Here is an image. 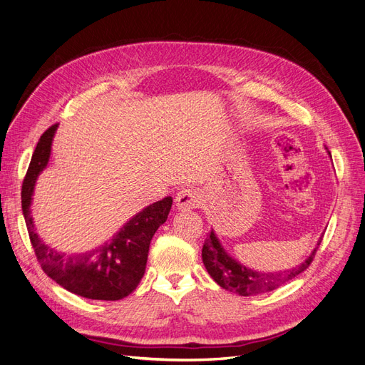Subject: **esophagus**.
I'll return each instance as SVG.
<instances>
[{
  "label": "esophagus",
  "instance_id": "esophagus-1",
  "mask_svg": "<svg viewBox=\"0 0 365 365\" xmlns=\"http://www.w3.org/2000/svg\"><path fill=\"white\" fill-rule=\"evenodd\" d=\"M175 202L181 212H189V210L197 208L201 204V193L197 192L195 187H184L178 193H176Z\"/></svg>",
  "mask_w": 365,
  "mask_h": 365
}]
</instances>
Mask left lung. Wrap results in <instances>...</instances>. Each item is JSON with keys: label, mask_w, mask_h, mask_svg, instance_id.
<instances>
[{"label": "left lung", "mask_w": 365, "mask_h": 365, "mask_svg": "<svg viewBox=\"0 0 365 365\" xmlns=\"http://www.w3.org/2000/svg\"><path fill=\"white\" fill-rule=\"evenodd\" d=\"M322 240L323 237H319L317 248L312 251L311 256H309L302 264H298V267L275 274H264L252 271L236 262L233 257H230L222 248V245H220L216 235L213 231H210V235L207 236L202 247V262L208 274L212 275V279L220 286V288L244 297L257 295L274 291L275 288H279L280 284L292 280L298 274L309 268V264L312 263Z\"/></svg>", "instance_id": "left-lung-1"}]
</instances>
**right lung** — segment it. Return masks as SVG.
I'll return each mask as SVG.
<instances>
[{"label":"right lung","instance_id":"obj_1","mask_svg":"<svg viewBox=\"0 0 365 365\" xmlns=\"http://www.w3.org/2000/svg\"><path fill=\"white\" fill-rule=\"evenodd\" d=\"M58 123L41 135L23 181L21 202L31 247L42 271L63 289L90 300L115 302L134 291L145 275L150 240L165 222L172 197L153 202L135 215L111 242L83 254H62L47 247L38 237L30 216L31 195L39 173L50 160L51 141Z\"/></svg>","mask_w":365,"mask_h":365}]
</instances>
